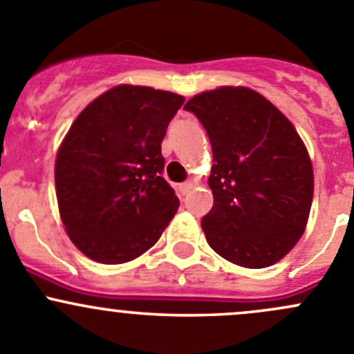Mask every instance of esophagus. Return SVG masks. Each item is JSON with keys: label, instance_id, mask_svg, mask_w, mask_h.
Returning <instances> with one entry per match:
<instances>
[{"label": "esophagus", "instance_id": "34e87169", "mask_svg": "<svg viewBox=\"0 0 354 354\" xmlns=\"http://www.w3.org/2000/svg\"><path fill=\"white\" fill-rule=\"evenodd\" d=\"M192 187H194V183H192V181H185V183H181V185H180L181 195H187L188 192L192 190Z\"/></svg>", "mask_w": 354, "mask_h": 354}]
</instances>
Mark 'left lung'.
<instances>
[{
    "label": "left lung",
    "mask_w": 354,
    "mask_h": 354,
    "mask_svg": "<svg viewBox=\"0 0 354 354\" xmlns=\"http://www.w3.org/2000/svg\"><path fill=\"white\" fill-rule=\"evenodd\" d=\"M209 135L214 205L202 219L207 243L223 259L263 269L305 231L313 169L291 121L252 88L221 87L185 104Z\"/></svg>",
    "instance_id": "obj_1"
}]
</instances>
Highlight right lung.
<instances>
[{
  "mask_svg": "<svg viewBox=\"0 0 354 354\" xmlns=\"http://www.w3.org/2000/svg\"><path fill=\"white\" fill-rule=\"evenodd\" d=\"M183 95L118 85L73 121L56 156L59 216L75 246L124 263L156 245L180 207L160 144Z\"/></svg>",
  "mask_w": 354,
  "mask_h": 354,
  "instance_id": "right-lung-1",
  "label": "right lung"
}]
</instances>
